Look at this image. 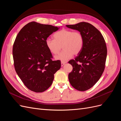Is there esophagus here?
I'll return each mask as SVG.
<instances>
[{
    "instance_id": "34e87169",
    "label": "esophagus",
    "mask_w": 121,
    "mask_h": 121,
    "mask_svg": "<svg viewBox=\"0 0 121 121\" xmlns=\"http://www.w3.org/2000/svg\"><path fill=\"white\" fill-rule=\"evenodd\" d=\"M67 63V62L66 61H61V65L62 67L63 66H64V65L65 64H66Z\"/></svg>"
}]
</instances>
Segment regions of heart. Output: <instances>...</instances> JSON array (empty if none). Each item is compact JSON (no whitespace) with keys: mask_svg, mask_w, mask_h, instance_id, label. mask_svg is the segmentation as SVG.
<instances>
[{"mask_svg":"<svg viewBox=\"0 0 121 121\" xmlns=\"http://www.w3.org/2000/svg\"><path fill=\"white\" fill-rule=\"evenodd\" d=\"M54 39L47 38L45 44L52 54H57L63 47V50L56 56L58 60L66 61L73 54L78 55L83 49L84 43L83 35L80 32L63 29L53 34Z\"/></svg>","mask_w":121,"mask_h":121,"instance_id":"1","label":"heart"}]
</instances>
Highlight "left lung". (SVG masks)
<instances>
[{"label": "left lung", "instance_id": "left-lung-1", "mask_svg": "<svg viewBox=\"0 0 121 121\" xmlns=\"http://www.w3.org/2000/svg\"><path fill=\"white\" fill-rule=\"evenodd\" d=\"M66 26L83 35V49L75 60L69 61L73 67L69 80L75 89L84 91L91 88L100 79L105 68L107 48L103 36L92 25L80 22Z\"/></svg>", "mask_w": 121, "mask_h": 121}]
</instances>
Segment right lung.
Listing matches in <instances>:
<instances>
[{
    "instance_id": "obj_1",
    "label": "right lung",
    "mask_w": 121,
    "mask_h": 121,
    "mask_svg": "<svg viewBox=\"0 0 121 121\" xmlns=\"http://www.w3.org/2000/svg\"><path fill=\"white\" fill-rule=\"evenodd\" d=\"M59 28L32 22L21 29L13 43L14 69L24 85L34 92L48 89L60 68V61L52 60L45 44L46 39Z\"/></svg>"
}]
</instances>
